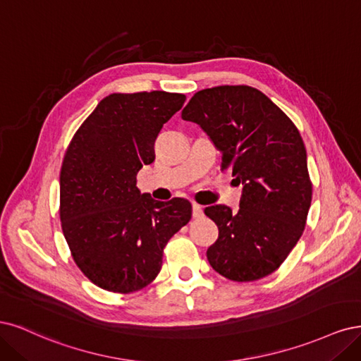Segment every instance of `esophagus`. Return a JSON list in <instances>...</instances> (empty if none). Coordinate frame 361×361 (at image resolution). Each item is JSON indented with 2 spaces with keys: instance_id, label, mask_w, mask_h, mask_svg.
<instances>
[{
  "instance_id": "esophagus-1",
  "label": "esophagus",
  "mask_w": 361,
  "mask_h": 361,
  "mask_svg": "<svg viewBox=\"0 0 361 361\" xmlns=\"http://www.w3.org/2000/svg\"><path fill=\"white\" fill-rule=\"evenodd\" d=\"M192 208H193V217H201L202 214H204V210H202V207L200 205V204H196V202H193V205H192Z\"/></svg>"
}]
</instances>
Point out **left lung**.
I'll list each match as a JSON object with an SVG mask.
<instances>
[{
  "label": "left lung",
  "instance_id": "8db88e82",
  "mask_svg": "<svg viewBox=\"0 0 361 361\" xmlns=\"http://www.w3.org/2000/svg\"><path fill=\"white\" fill-rule=\"evenodd\" d=\"M181 118L201 126L243 185L240 210L207 207L219 228L208 247L213 269L234 282L276 271L306 226L312 201L307 154L295 124L264 92L247 85L197 91Z\"/></svg>",
  "mask_w": 361,
  "mask_h": 361
}]
</instances>
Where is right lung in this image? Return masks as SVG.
Wrapping results in <instances>:
<instances>
[{
	"label": "right lung",
	"mask_w": 361,
	"mask_h": 361,
	"mask_svg": "<svg viewBox=\"0 0 361 361\" xmlns=\"http://www.w3.org/2000/svg\"><path fill=\"white\" fill-rule=\"evenodd\" d=\"M185 96L166 91L104 97L79 127L60 173V219L76 265L111 293L130 294L161 269L169 238L189 224L181 197L154 201L136 176L154 161V141Z\"/></svg>",
	"instance_id": "obj_1"
}]
</instances>
